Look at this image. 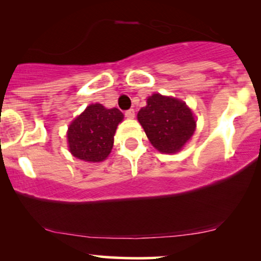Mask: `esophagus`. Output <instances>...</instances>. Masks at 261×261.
<instances>
[{
    "label": "esophagus",
    "mask_w": 261,
    "mask_h": 261,
    "mask_svg": "<svg viewBox=\"0 0 261 261\" xmlns=\"http://www.w3.org/2000/svg\"><path fill=\"white\" fill-rule=\"evenodd\" d=\"M125 117L128 118V119H134V118H135V110L130 109V110L125 111Z\"/></svg>",
    "instance_id": "34e87169"
}]
</instances>
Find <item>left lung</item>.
Instances as JSON below:
<instances>
[{"label":"left lung","instance_id":"8db88e82","mask_svg":"<svg viewBox=\"0 0 261 261\" xmlns=\"http://www.w3.org/2000/svg\"><path fill=\"white\" fill-rule=\"evenodd\" d=\"M137 118L150 143L168 154L179 151L196 128V120L185 102L160 94L149 96Z\"/></svg>","mask_w":261,"mask_h":261}]
</instances>
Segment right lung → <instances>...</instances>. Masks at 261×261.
I'll use <instances>...</instances> for the list:
<instances>
[{"label": "right lung", "instance_id": "right-lung-1", "mask_svg": "<svg viewBox=\"0 0 261 261\" xmlns=\"http://www.w3.org/2000/svg\"><path fill=\"white\" fill-rule=\"evenodd\" d=\"M123 117L118 109L107 110L100 103L89 105L69 126L71 154L83 161H103L113 147L114 133Z\"/></svg>", "mask_w": 261, "mask_h": 261}]
</instances>
